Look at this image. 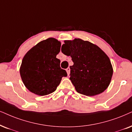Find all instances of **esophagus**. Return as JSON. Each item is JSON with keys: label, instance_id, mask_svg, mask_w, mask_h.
Returning <instances> with one entry per match:
<instances>
[{"label": "esophagus", "instance_id": "1", "mask_svg": "<svg viewBox=\"0 0 132 132\" xmlns=\"http://www.w3.org/2000/svg\"><path fill=\"white\" fill-rule=\"evenodd\" d=\"M70 68H68L67 69H66V72H67V73H68V76H69V74H70Z\"/></svg>", "mask_w": 132, "mask_h": 132}]
</instances>
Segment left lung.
Segmentation results:
<instances>
[{
	"label": "left lung",
	"instance_id": "8db88e82",
	"mask_svg": "<svg viewBox=\"0 0 132 132\" xmlns=\"http://www.w3.org/2000/svg\"><path fill=\"white\" fill-rule=\"evenodd\" d=\"M61 52L71 56L70 80L76 91L87 96L103 93L110 83L113 67L110 58L101 48L87 41L66 40Z\"/></svg>",
	"mask_w": 132,
	"mask_h": 132
}]
</instances>
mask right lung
<instances>
[{"label":"right lung","instance_id":"add662e5","mask_svg":"<svg viewBox=\"0 0 132 132\" xmlns=\"http://www.w3.org/2000/svg\"><path fill=\"white\" fill-rule=\"evenodd\" d=\"M61 43L53 38L43 40L25 55L20 74L26 87L38 96L54 92L67 72L60 68L56 58L60 51Z\"/></svg>","mask_w":132,"mask_h":132}]
</instances>
